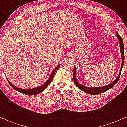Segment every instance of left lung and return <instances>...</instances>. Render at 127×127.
I'll return each mask as SVG.
<instances>
[{"instance_id": "1", "label": "left lung", "mask_w": 127, "mask_h": 127, "mask_svg": "<svg viewBox=\"0 0 127 127\" xmlns=\"http://www.w3.org/2000/svg\"><path fill=\"white\" fill-rule=\"evenodd\" d=\"M116 36H117L118 40H119V46H120V52L121 54V58H122V64H121V66L120 71L119 72V74H118V77H116V79L112 82L111 83L109 84V85H106V86H102V87H93V88H91V87H87L83 85H80L79 83V82L77 81V79L76 78V68L75 66H74V71H73V80L74 82H75V85L80 89L81 90L85 91L86 93L89 94L91 95H97L99 94L102 93V92H105V91L109 90L111 88H112L115 84L117 83V82L119 80V77H120L121 73V70H122V68L123 67L124 65V44H123V41L122 39L121 38V37L119 36V35L118 34V32H116Z\"/></svg>"}]
</instances>
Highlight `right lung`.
I'll use <instances>...</instances> for the list:
<instances>
[{
    "label": "right lung",
    "instance_id": "1",
    "mask_svg": "<svg viewBox=\"0 0 127 127\" xmlns=\"http://www.w3.org/2000/svg\"><path fill=\"white\" fill-rule=\"evenodd\" d=\"M60 66V65H58V66H56V68H55V69H53L52 71V72L51 73L50 75V77H48V79L45 82V83H44L43 85H41V86H39V87H36V88H32V89H21V88H18V87L14 86L13 84L11 83V82H9V80H8V83H9V85H11V86L12 87V88H14L15 90L18 91V92H21V93L23 94H25L26 95H36V94H38L39 93H41V92H42V91H43L45 88L47 87L48 85H50V83L51 82H52L53 78V76L54 75H55V72H56V71L57 70V69H58V68H59Z\"/></svg>",
    "mask_w": 127,
    "mask_h": 127
}]
</instances>
